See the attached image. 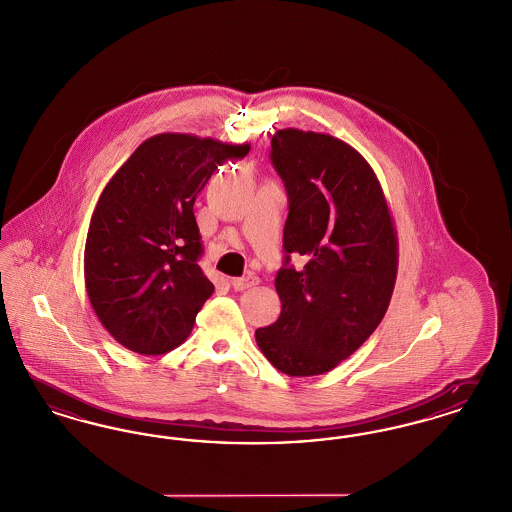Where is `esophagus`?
Wrapping results in <instances>:
<instances>
[{"instance_id":"34e87169","label":"esophagus","mask_w":512,"mask_h":512,"mask_svg":"<svg viewBox=\"0 0 512 512\" xmlns=\"http://www.w3.org/2000/svg\"><path fill=\"white\" fill-rule=\"evenodd\" d=\"M258 283H260V277L254 275V273H248V275H244V277H239V279H233V281H231V285H233L235 291L252 289V287H256Z\"/></svg>"}]
</instances>
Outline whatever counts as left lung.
Here are the masks:
<instances>
[{
  "instance_id": "obj_1",
  "label": "left lung",
  "mask_w": 512,
  "mask_h": 512,
  "mask_svg": "<svg viewBox=\"0 0 512 512\" xmlns=\"http://www.w3.org/2000/svg\"><path fill=\"white\" fill-rule=\"evenodd\" d=\"M271 163L289 196L287 256L275 277L281 314L256 329V343L279 372L320 376L383 320L397 281V229L374 169L347 142L281 129ZM293 251L307 260L300 272L288 266Z\"/></svg>"
}]
</instances>
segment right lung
<instances>
[{
    "label": "right lung",
    "instance_id": "add662e5",
    "mask_svg": "<svg viewBox=\"0 0 512 512\" xmlns=\"http://www.w3.org/2000/svg\"><path fill=\"white\" fill-rule=\"evenodd\" d=\"M250 144L162 133L144 140L102 190L84 246V285L98 320L125 349L165 354L214 293L202 273L196 194Z\"/></svg>",
    "mask_w": 512,
    "mask_h": 512
}]
</instances>
